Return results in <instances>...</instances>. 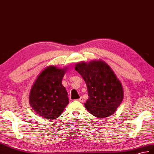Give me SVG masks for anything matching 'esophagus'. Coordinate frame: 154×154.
I'll return each instance as SVG.
<instances>
[{
    "mask_svg": "<svg viewBox=\"0 0 154 154\" xmlns=\"http://www.w3.org/2000/svg\"><path fill=\"white\" fill-rule=\"evenodd\" d=\"M77 100L79 101V102H83V98H82V97H80V98L77 99Z\"/></svg>",
    "mask_w": 154,
    "mask_h": 154,
    "instance_id": "esophagus-1",
    "label": "esophagus"
}]
</instances>
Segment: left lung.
Listing matches in <instances>:
<instances>
[{"label":"left lung","mask_w":154,"mask_h":154,"mask_svg":"<svg viewBox=\"0 0 154 154\" xmlns=\"http://www.w3.org/2000/svg\"><path fill=\"white\" fill-rule=\"evenodd\" d=\"M85 80L88 98L86 108L96 117L104 118L116 112L123 99V89L113 70L102 60L81 62L75 67Z\"/></svg>","instance_id":"8db88e82"}]
</instances>
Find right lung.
Wrapping results in <instances>:
<instances>
[{"instance_id": "1", "label": "right lung", "mask_w": 154, "mask_h": 154, "mask_svg": "<svg viewBox=\"0 0 154 154\" xmlns=\"http://www.w3.org/2000/svg\"><path fill=\"white\" fill-rule=\"evenodd\" d=\"M67 67L48 66L41 71L31 88L29 100L32 108L45 119H55L69 103L62 79Z\"/></svg>"}]
</instances>
